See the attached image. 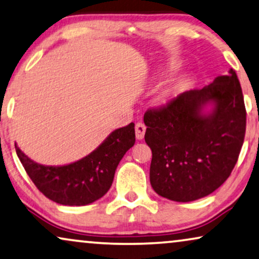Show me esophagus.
Here are the masks:
<instances>
[{"instance_id": "34e87169", "label": "esophagus", "mask_w": 259, "mask_h": 259, "mask_svg": "<svg viewBox=\"0 0 259 259\" xmlns=\"http://www.w3.org/2000/svg\"><path fill=\"white\" fill-rule=\"evenodd\" d=\"M146 132V126L143 122H138L136 125V137L138 140H143Z\"/></svg>"}]
</instances>
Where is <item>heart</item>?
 <instances>
[{"mask_svg":"<svg viewBox=\"0 0 259 259\" xmlns=\"http://www.w3.org/2000/svg\"><path fill=\"white\" fill-rule=\"evenodd\" d=\"M172 93H173V91H167V92H165V94H164V98H165V99L169 98V95H172Z\"/></svg>","mask_w":259,"mask_h":259,"instance_id":"obj_1","label":"heart"}]
</instances>
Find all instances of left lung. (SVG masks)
I'll use <instances>...</instances> for the list:
<instances>
[{
	"label": "left lung",
	"mask_w": 259,
	"mask_h": 259,
	"mask_svg": "<svg viewBox=\"0 0 259 259\" xmlns=\"http://www.w3.org/2000/svg\"><path fill=\"white\" fill-rule=\"evenodd\" d=\"M144 122L155 192L180 203L208 196L231 175L245 137L246 111L236 72L231 68L207 86L150 109Z\"/></svg>",
	"instance_id": "left-lung-1"
}]
</instances>
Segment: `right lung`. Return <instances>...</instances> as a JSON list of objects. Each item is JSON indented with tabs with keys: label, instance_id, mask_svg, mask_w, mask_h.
Instances as JSON below:
<instances>
[{
	"label": "right lung",
	"instance_id": "1",
	"mask_svg": "<svg viewBox=\"0 0 259 259\" xmlns=\"http://www.w3.org/2000/svg\"><path fill=\"white\" fill-rule=\"evenodd\" d=\"M136 143L134 123L109 134L93 152L80 160L62 166L41 165L16 146L27 175L48 199L68 206L94 203L111 189L120 160Z\"/></svg>",
	"mask_w": 259,
	"mask_h": 259
}]
</instances>
